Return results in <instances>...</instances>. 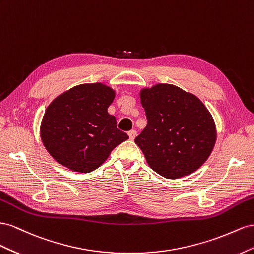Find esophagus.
<instances>
[{"instance_id":"obj_1","label":"esophagus","mask_w":254,"mask_h":254,"mask_svg":"<svg viewBox=\"0 0 254 254\" xmlns=\"http://www.w3.org/2000/svg\"><path fill=\"white\" fill-rule=\"evenodd\" d=\"M127 134H128V136H129V139H131V140H134V139H135V137H136V135H137V132H136V131H134V129H132V131H129Z\"/></svg>"}]
</instances>
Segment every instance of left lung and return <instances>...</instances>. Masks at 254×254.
<instances>
[{
    "label": "left lung",
    "instance_id": "obj_1",
    "mask_svg": "<svg viewBox=\"0 0 254 254\" xmlns=\"http://www.w3.org/2000/svg\"><path fill=\"white\" fill-rule=\"evenodd\" d=\"M139 97L148 122L135 142L150 167L167 179L199 169L217 138L215 121L205 105L171 84L142 88Z\"/></svg>",
    "mask_w": 254,
    "mask_h": 254
}]
</instances>
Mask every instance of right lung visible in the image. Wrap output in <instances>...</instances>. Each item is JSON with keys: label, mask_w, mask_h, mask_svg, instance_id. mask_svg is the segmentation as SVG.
<instances>
[{"label": "right lung", "mask_w": 254, "mask_h": 254, "mask_svg": "<svg viewBox=\"0 0 254 254\" xmlns=\"http://www.w3.org/2000/svg\"><path fill=\"white\" fill-rule=\"evenodd\" d=\"M116 92L103 83L82 84L56 97L40 125L43 146L68 169L88 173L100 167L128 136L107 108Z\"/></svg>", "instance_id": "right-lung-1"}]
</instances>
